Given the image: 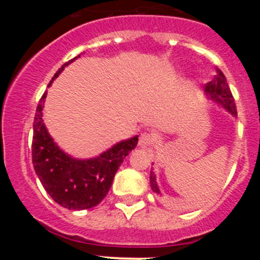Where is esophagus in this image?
<instances>
[{"mask_svg":"<svg viewBox=\"0 0 260 260\" xmlns=\"http://www.w3.org/2000/svg\"><path fill=\"white\" fill-rule=\"evenodd\" d=\"M154 143V137L152 135H149V133H142V135L140 136V142H138V145L141 147H149L152 146Z\"/></svg>","mask_w":260,"mask_h":260,"instance_id":"1","label":"esophagus"}]
</instances>
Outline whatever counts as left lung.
Masks as SVG:
<instances>
[{
	"instance_id": "left-lung-1",
	"label": "left lung",
	"mask_w": 260,
	"mask_h": 260,
	"mask_svg": "<svg viewBox=\"0 0 260 260\" xmlns=\"http://www.w3.org/2000/svg\"><path fill=\"white\" fill-rule=\"evenodd\" d=\"M204 91H205L206 96L209 99L219 104L221 108H224L232 115L237 117V107H235L234 98H233L232 91H230L229 85L226 83V78L222 74L221 70L216 69V75H215L214 79L204 85ZM149 183H151V188L154 193L162 195L161 191H159L158 183L156 181V175L152 170L149 172Z\"/></svg>"
}]
</instances>
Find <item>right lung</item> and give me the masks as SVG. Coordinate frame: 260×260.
<instances>
[{
  "label": "right lung",
  "instance_id": "1",
  "mask_svg": "<svg viewBox=\"0 0 260 260\" xmlns=\"http://www.w3.org/2000/svg\"><path fill=\"white\" fill-rule=\"evenodd\" d=\"M65 62L52 77H59L65 67L75 59ZM48 91L41 96L34 119L32 164L36 175L52 200L69 210H84L98 205L107 196L115 172L123 159L138 143V136L115 143L111 148L91 158H75L62 151L50 136L43 119L44 103Z\"/></svg>",
  "mask_w": 260,
  "mask_h": 260
}]
</instances>
